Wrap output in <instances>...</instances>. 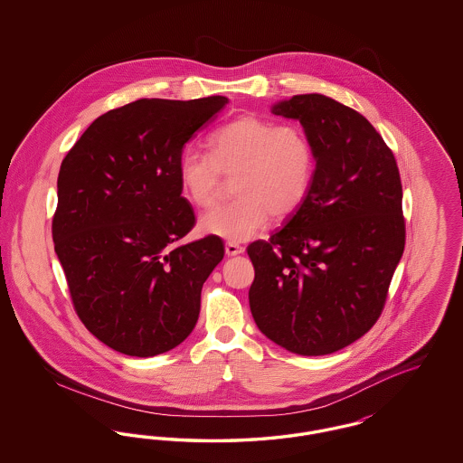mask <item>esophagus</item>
<instances>
[{"mask_svg":"<svg viewBox=\"0 0 463 463\" xmlns=\"http://www.w3.org/2000/svg\"><path fill=\"white\" fill-rule=\"evenodd\" d=\"M225 253H227V257H236V255H241V253H244V246L238 244V242H225Z\"/></svg>","mask_w":463,"mask_h":463,"instance_id":"1","label":"esophagus"}]
</instances>
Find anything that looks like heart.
Returning <instances> with one entry per match:
<instances>
[{"label":"heart","instance_id":"heart-1","mask_svg":"<svg viewBox=\"0 0 463 463\" xmlns=\"http://www.w3.org/2000/svg\"><path fill=\"white\" fill-rule=\"evenodd\" d=\"M210 155L185 149L176 163L182 196L198 208L210 206L222 175H232L238 198L204 213L199 231L232 242L255 236L272 217L283 219L307 198L316 153L298 125L242 114L208 138Z\"/></svg>","mask_w":463,"mask_h":463}]
</instances>
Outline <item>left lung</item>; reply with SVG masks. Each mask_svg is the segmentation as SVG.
I'll use <instances>...</instances> for the list:
<instances>
[{
    "label": "left lung",
    "mask_w": 463,
    "mask_h": 463,
    "mask_svg": "<svg viewBox=\"0 0 463 463\" xmlns=\"http://www.w3.org/2000/svg\"><path fill=\"white\" fill-rule=\"evenodd\" d=\"M270 110L300 121L316 174L285 227L248 246L251 316L289 353H336L376 323L404 251L396 157L363 114L326 95H295Z\"/></svg>",
    "instance_id": "8db88e82"
}]
</instances>
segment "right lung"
Segmentation results:
<instances>
[{"mask_svg": "<svg viewBox=\"0 0 463 463\" xmlns=\"http://www.w3.org/2000/svg\"><path fill=\"white\" fill-rule=\"evenodd\" d=\"M225 104L222 95L135 100L97 118L61 165L55 253L80 319L118 353H168L198 323L223 242L174 246L196 223L176 163Z\"/></svg>", "mask_w": 463, "mask_h": 463, "instance_id": "right-lung-1", "label": "right lung"}]
</instances>
